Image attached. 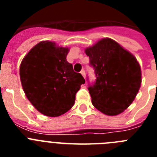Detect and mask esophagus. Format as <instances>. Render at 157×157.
I'll return each mask as SVG.
<instances>
[{"label":"esophagus","mask_w":157,"mask_h":157,"mask_svg":"<svg viewBox=\"0 0 157 157\" xmlns=\"http://www.w3.org/2000/svg\"><path fill=\"white\" fill-rule=\"evenodd\" d=\"M80 73H81L83 77H84V78H86V72H85V71H84L82 69V70L81 71V72H80Z\"/></svg>","instance_id":"34e87169"}]
</instances>
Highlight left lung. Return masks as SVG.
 I'll return each mask as SVG.
<instances>
[{
  "label": "left lung",
  "mask_w": 157,
  "mask_h": 157,
  "mask_svg": "<svg viewBox=\"0 0 157 157\" xmlns=\"http://www.w3.org/2000/svg\"><path fill=\"white\" fill-rule=\"evenodd\" d=\"M97 76L89 87L92 104L107 116L128 108L141 84V71L135 56L114 40L102 38L85 49Z\"/></svg>",
  "instance_id": "left-lung-1"
}]
</instances>
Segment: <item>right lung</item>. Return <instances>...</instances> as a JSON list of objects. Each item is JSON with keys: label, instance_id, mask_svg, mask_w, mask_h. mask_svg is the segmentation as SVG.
Returning a JSON list of instances; mask_svg holds the SVG:
<instances>
[{"label": "right lung", "instance_id": "1", "mask_svg": "<svg viewBox=\"0 0 157 157\" xmlns=\"http://www.w3.org/2000/svg\"><path fill=\"white\" fill-rule=\"evenodd\" d=\"M68 48L53 41L37 43L24 56L19 75L27 99L41 114L57 117L74 105L85 79L67 61Z\"/></svg>", "mask_w": 157, "mask_h": 157}]
</instances>
